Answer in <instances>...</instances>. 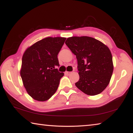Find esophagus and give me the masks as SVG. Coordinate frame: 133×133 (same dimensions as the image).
<instances>
[{
  "label": "esophagus",
  "mask_w": 133,
  "mask_h": 133,
  "mask_svg": "<svg viewBox=\"0 0 133 133\" xmlns=\"http://www.w3.org/2000/svg\"><path fill=\"white\" fill-rule=\"evenodd\" d=\"M66 73L67 75H69L71 73V71H66V73Z\"/></svg>",
  "instance_id": "1"
}]
</instances>
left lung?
Listing matches in <instances>:
<instances>
[{
    "instance_id": "1",
    "label": "left lung",
    "mask_w": 133,
    "mask_h": 133,
    "mask_svg": "<svg viewBox=\"0 0 133 133\" xmlns=\"http://www.w3.org/2000/svg\"><path fill=\"white\" fill-rule=\"evenodd\" d=\"M65 43L77 60L80 78L76 86L89 96L102 93L109 84L113 71L109 48L88 36L69 37Z\"/></svg>"
}]
</instances>
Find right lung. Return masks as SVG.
<instances>
[{
    "label": "right lung",
    "instance_id": "add662e5",
    "mask_svg": "<svg viewBox=\"0 0 133 133\" xmlns=\"http://www.w3.org/2000/svg\"><path fill=\"white\" fill-rule=\"evenodd\" d=\"M64 37H46L29 47L22 57L21 76L27 92L33 99L44 102L57 90L64 76L57 55L66 40Z\"/></svg>",
    "mask_w": 133,
    "mask_h": 133
}]
</instances>
